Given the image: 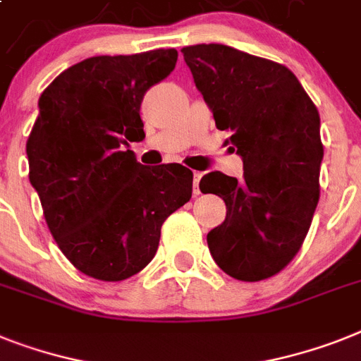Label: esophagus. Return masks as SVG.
Returning a JSON list of instances; mask_svg holds the SVG:
<instances>
[{
  "label": "esophagus",
  "instance_id": "34e87169",
  "mask_svg": "<svg viewBox=\"0 0 361 361\" xmlns=\"http://www.w3.org/2000/svg\"><path fill=\"white\" fill-rule=\"evenodd\" d=\"M201 177L202 175L199 173V171H195V173H193V193H195V195H199V193H201V190H199V180H201Z\"/></svg>",
  "mask_w": 361,
  "mask_h": 361
}]
</instances>
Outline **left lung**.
<instances>
[{
    "mask_svg": "<svg viewBox=\"0 0 361 361\" xmlns=\"http://www.w3.org/2000/svg\"><path fill=\"white\" fill-rule=\"evenodd\" d=\"M183 55L216 127L231 134L228 149L243 160L241 180L212 171L199 183L227 204L208 249L232 279L264 281L293 260L312 225L323 160L319 112L279 62L223 44L188 46Z\"/></svg>",
    "mask_w": 361,
    "mask_h": 361,
    "instance_id": "1",
    "label": "left lung"
}]
</instances>
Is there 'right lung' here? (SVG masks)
I'll return each instance as SVG.
<instances>
[{
    "label": "right lung",
    "instance_id": "obj_1",
    "mask_svg": "<svg viewBox=\"0 0 361 361\" xmlns=\"http://www.w3.org/2000/svg\"><path fill=\"white\" fill-rule=\"evenodd\" d=\"M178 53L90 56L42 92L27 140L29 180L56 245L85 275L120 282L153 260L160 228L192 197L180 164L147 168L130 142L145 136V92L173 71Z\"/></svg>",
    "mask_w": 361,
    "mask_h": 361
}]
</instances>
